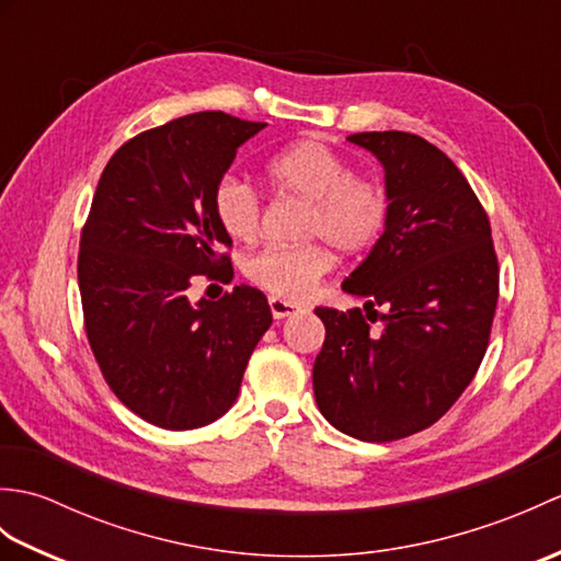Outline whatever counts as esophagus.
Returning a JSON list of instances; mask_svg holds the SVG:
<instances>
[{
  "label": "esophagus",
  "mask_w": 561,
  "mask_h": 561,
  "mask_svg": "<svg viewBox=\"0 0 561 561\" xmlns=\"http://www.w3.org/2000/svg\"><path fill=\"white\" fill-rule=\"evenodd\" d=\"M270 308H272L274 320H282V318H289L294 313H299V306L284 301V299H277V296H272V299H270Z\"/></svg>",
  "instance_id": "34e87169"
}]
</instances>
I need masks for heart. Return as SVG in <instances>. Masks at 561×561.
Returning a JSON list of instances; mask_svg holds the SVG:
<instances>
[{"mask_svg":"<svg viewBox=\"0 0 561 561\" xmlns=\"http://www.w3.org/2000/svg\"><path fill=\"white\" fill-rule=\"evenodd\" d=\"M274 195L304 202L296 236L299 245H270L245 257L243 274L284 301L306 299L330 270V253L359 255L383 233L390 214L386 185L354 173L352 163L323 139H304L267 161ZM214 219L238 243L255 241L262 224V199L253 185L224 175L211 195Z\"/></svg>","mask_w":561,"mask_h":561,"instance_id":"b5f03b06","label":"heart"}]
</instances>
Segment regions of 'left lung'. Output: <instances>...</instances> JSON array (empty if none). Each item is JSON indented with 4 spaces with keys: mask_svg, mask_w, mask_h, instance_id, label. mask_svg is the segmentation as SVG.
<instances>
[{
    "mask_svg": "<svg viewBox=\"0 0 561 561\" xmlns=\"http://www.w3.org/2000/svg\"><path fill=\"white\" fill-rule=\"evenodd\" d=\"M383 163V236L342 289L364 311L318 306V410L342 434L398 440L444 416L478 374L492 335L499 262L470 183L426 139L388 129L347 137Z\"/></svg>",
    "mask_w": 561,
    "mask_h": 561,
    "instance_id": "8db88e82",
    "label": "left lung"
}]
</instances>
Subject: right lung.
I'll return each mask as SVG.
<instances>
[{
  "label": "right lung",
  "mask_w": 561,
  "mask_h": 561,
  "mask_svg": "<svg viewBox=\"0 0 561 561\" xmlns=\"http://www.w3.org/2000/svg\"><path fill=\"white\" fill-rule=\"evenodd\" d=\"M265 123L193 113L139 133L105 163L79 243L83 330L125 408L171 432L231 408L255 344L272 325L265 294L233 287L190 301L197 277L224 279L231 238L214 187ZM233 274V270H231Z\"/></svg>",
  "instance_id": "add662e5"
}]
</instances>
